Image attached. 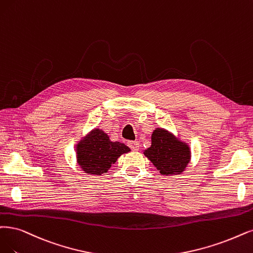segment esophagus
<instances>
[{
	"mask_svg": "<svg viewBox=\"0 0 253 253\" xmlns=\"http://www.w3.org/2000/svg\"><path fill=\"white\" fill-rule=\"evenodd\" d=\"M128 146L130 147V149H131L132 151H137L138 149H139V144H138V142H136V141L129 142V143H128Z\"/></svg>",
	"mask_w": 253,
	"mask_h": 253,
	"instance_id": "34e87169",
	"label": "esophagus"
}]
</instances>
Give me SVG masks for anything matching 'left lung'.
Masks as SVG:
<instances>
[{
	"label": "left lung",
	"mask_w": 253,
	"mask_h": 253,
	"mask_svg": "<svg viewBox=\"0 0 253 253\" xmlns=\"http://www.w3.org/2000/svg\"><path fill=\"white\" fill-rule=\"evenodd\" d=\"M151 147L144 154L162 175L181 173L191 158L190 148L167 130L157 128L151 136Z\"/></svg>",
	"instance_id": "1"
}]
</instances>
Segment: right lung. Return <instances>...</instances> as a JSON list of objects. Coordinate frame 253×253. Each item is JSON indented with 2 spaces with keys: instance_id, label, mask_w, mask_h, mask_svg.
Instances as JSON below:
<instances>
[{
  "instance_id": "right-lung-1",
  "label": "right lung",
  "mask_w": 253,
  "mask_h": 253,
  "mask_svg": "<svg viewBox=\"0 0 253 253\" xmlns=\"http://www.w3.org/2000/svg\"><path fill=\"white\" fill-rule=\"evenodd\" d=\"M130 149L120 142H110L109 136L95 129L77 145V161L82 170L88 174L106 173L112 164Z\"/></svg>"
}]
</instances>
